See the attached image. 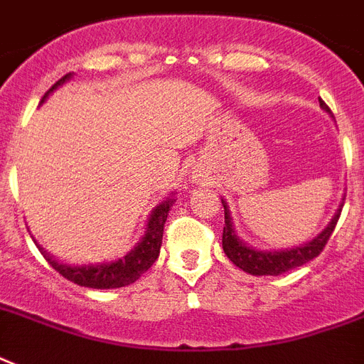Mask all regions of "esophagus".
<instances>
[{
	"label": "esophagus",
	"mask_w": 364,
	"mask_h": 364,
	"mask_svg": "<svg viewBox=\"0 0 364 364\" xmlns=\"http://www.w3.org/2000/svg\"><path fill=\"white\" fill-rule=\"evenodd\" d=\"M191 179H193L194 183H202V181H204V173H200V171L194 170L193 176H191Z\"/></svg>",
	"instance_id": "esophagus-1"
}]
</instances>
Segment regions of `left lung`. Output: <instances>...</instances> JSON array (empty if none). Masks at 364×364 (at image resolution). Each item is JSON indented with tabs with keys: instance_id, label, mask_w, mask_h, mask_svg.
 <instances>
[{
	"instance_id": "1",
	"label": "left lung",
	"mask_w": 364,
	"mask_h": 364,
	"mask_svg": "<svg viewBox=\"0 0 364 364\" xmlns=\"http://www.w3.org/2000/svg\"><path fill=\"white\" fill-rule=\"evenodd\" d=\"M319 107L331 115V109L321 98H319ZM344 198L346 196H342V202H340L338 210L333 215V219L328 221L327 227L323 228L316 238L285 249H259L249 245L247 242H243L238 232H236V228H234V221L232 215H230V210H228L227 200L221 198L223 208H225L223 251H225L228 259L232 260V264H236L240 270L247 272L251 276H279V274H285V272L293 270V268H299V266L310 262L311 259H316L317 255L323 251L325 243L328 242L336 223H338Z\"/></svg>"
}]
</instances>
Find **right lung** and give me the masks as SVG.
I'll use <instances>...</instances> for the list:
<instances>
[{"mask_svg": "<svg viewBox=\"0 0 364 364\" xmlns=\"http://www.w3.org/2000/svg\"><path fill=\"white\" fill-rule=\"evenodd\" d=\"M73 73H68L43 96L41 104L45 100L58 90L62 85L70 81ZM176 202V193H170L164 200H160L159 204L154 205L153 211L149 213L147 223H145V230L139 242L128 251L126 255L119 257L115 260H104V262H94V264H70L64 260L56 259L54 255L37 243V247L43 253V257L48 260V264L53 266L54 270L60 272L65 279L81 285V287H92V289H117L130 285L136 279L141 277V274L153 266V262L159 259L160 245H162V232H164L166 219L170 213L171 205Z\"/></svg>", "mask_w": 364, "mask_h": 364, "instance_id": "right-lung-1", "label": "right lung"}]
</instances>
